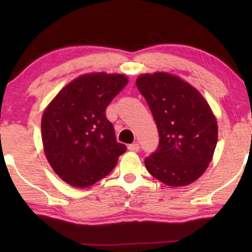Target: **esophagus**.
Wrapping results in <instances>:
<instances>
[{
  "mask_svg": "<svg viewBox=\"0 0 252 252\" xmlns=\"http://www.w3.org/2000/svg\"><path fill=\"white\" fill-rule=\"evenodd\" d=\"M128 150H129V151H133V153H137V151L140 150L139 143H132V144H129V146H128Z\"/></svg>",
  "mask_w": 252,
  "mask_h": 252,
  "instance_id": "1",
  "label": "esophagus"
}]
</instances>
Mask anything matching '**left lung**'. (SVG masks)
Returning a JSON list of instances; mask_svg holds the SVG:
<instances>
[{
	"instance_id": "8db88e82",
	"label": "left lung",
	"mask_w": 252,
	"mask_h": 252,
	"mask_svg": "<svg viewBox=\"0 0 252 252\" xmlns=\"http://www.w3.org/2000/svg\"><path fill=\"white\" fill-rule=\"evenodd\" d=\"M136 87L156 122L159 146L146 158L149 173L170 187L197 180L211 163L218 124L197 89L168 72L140 74Z\"/></svg>"
}]
</instances>
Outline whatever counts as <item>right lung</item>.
<instances>
[{"label":"right lung","instance_id":"right-lung-1","mask_svg":"<svg viewBox=\"0 0 252 252\" xmlns=\"http://www.w3.org/2000/svg\"><path fill=\"white\" fill-rule=\"evenodd\" d=\"M128 82L125 74L92 72L63 87L44 109L41 136L55 173L75 188L91 187L116 166L125 144L117 142L105 109Z\"/></svg>","mask_w":252,"mask_h":252}]
</instances>
